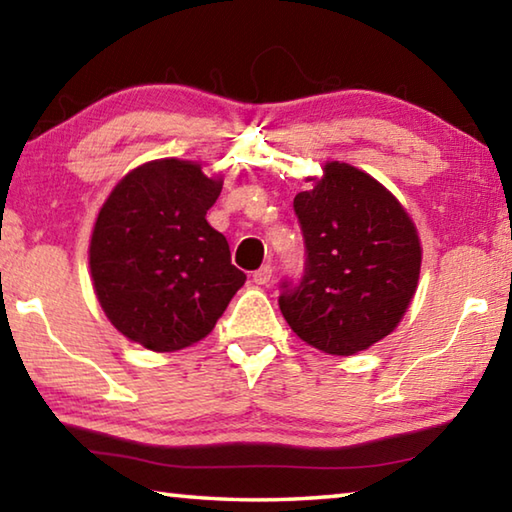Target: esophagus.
I'll return each mask as SVG.
<instances>
[{
	"instance_id": "1",
	"label": "esophagus",
	"mask_w": 512,
	"mask_h": 512,
	"mask_svg": "<svg viewBox=\"0 0 512 512\" xmlns=\"http://www.w3.org/2000/svg\"><path fill=\"white\" fill-rule=\"evenodd\" d=\"M271 277H273V266L271 264H264L262 268H257V271L253 273V280L257 284H268V282H271Z\"/></svg>"
}]
</instances>
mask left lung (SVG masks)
Returning <instances> with one entry per match:
<instances>
[{"mask_svg":"<svg viewBox=\"0 0 512 512\" xmlns=\"http://www.w3.org/2000/svg\"><path fill=\"white\" fill-rule=\"evenodd\" d=\"M305 273L282 282L280 309L302 341L350 357L393 332L418 287L422 248L400 201L375 178L327 162L293 198Z\"/></svg>","mask_w":512,"mask_h":512,"instance_id":"obj_1","label":"left lung"}]
</instances>
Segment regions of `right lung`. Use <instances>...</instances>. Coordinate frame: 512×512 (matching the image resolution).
Returning <instances> with one entry per match:
<instances>
[{"mask_svg":"<svg viewBox=\"0 0 512 512\" xmlns=\"http://www.w3.org/2000/svg\"><path fill=\"white\" fill-rule=\"evenodd\" d=\"M221 180L164 158L119 180L97 216L90 271L97 298L126 339L153 352L205 339L246 275L205 214Z\"/></svg>","mask_w":512,"mask_h":512,"instance_id":"add662e5","label":"right lung"}]
</instances>
